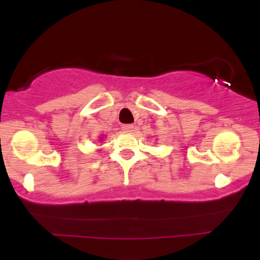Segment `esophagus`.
<instances>
[{
    "label": "esophagus",
    "mask_w": 260,
    "mask_h": 260,
    "mask_svg": "<svg viewBox=\"0 0 260 260\" xmlns=\"http://www.w3.org/2000/svg\"><path fill=\"white\" fill-rule=\"evenodd\" d=\"M133 129H135V127H133L132 124H123L122 125V131L123 132H133Z\"/></svg>",
    "instance_id": "1"
}]
</instances>
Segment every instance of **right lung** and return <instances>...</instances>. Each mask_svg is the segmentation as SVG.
Returning a JSON list of instances; mask_svg holds the SVG:
<instances>
[{
    "mask_svg": "<svg viewBox=\"0 0 260 260\" xmlns=\"http://www.w3.org/2000/svg\"><path fill=\"white\" fill-rule=\"evenodd\" d=\"M102 138H103V137H101V140H102Z\"/></svg>",
    "mask_w": 260,
    "mask_h": 260,
    "instance_id": "right-lung-1",
    "label": "right lung"
}]
</instances>
